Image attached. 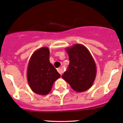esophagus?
Listing matches in <instances>:
<instances>
[{
	"mask_svg": "<svg viewBox=\"0 0 123 123\" xmlns=\"http://www.w3.org/2000/svg\"><path fill=\"white\" fill-rule=\"evenodd\" d=\"M57 71H58V73L60 74V75H62V74L63 73L64 71H63V69L62 68H60L57 69Z\"/></svg>",
	"mask_w": 123,
	"mask_h": 123,
	"instance_id": "1",
	"label": "esophagus"
}]
</instances>
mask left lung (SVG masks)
Wrapping results in <instances>:
<instances>
[{"label":"left lung","mask_w":123,"mask_h":123,"mask_svg":"<svg viewBox=\"0 0 123 123\" xmlns=\"http://www.w3.org/2000/svg\"><path fill=\"white\" fill-rule=\"evenodd\" d=\"M69 65L62 77L77 92L87 91L93 85L97 68L92 55L85 46L75 44L67 48Z\"/></svg>","instance_id":"left-lung-1"}]
</instances>
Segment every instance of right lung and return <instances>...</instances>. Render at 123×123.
I'll return each mask as SVG.
<instances>
[{
	"label": "right lung",
	"mask_w": 123,
	"mask_h": 123,
	"mask_svg": "<svg viewBox=\"0 0 123 123\" xmlns=\"http://www.w3.org/2000/svg\"><path fill=\"white\" fill-rule=\"evenodd\" d=\"M60 75L49 62V50L43 47L35 51L30 58L27 69L29 85L34 92L47 95Z\"/></svg>",
	"instance_id": "add662e5"
}]
</instances>
